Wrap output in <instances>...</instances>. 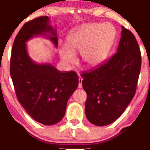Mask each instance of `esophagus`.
<instances>
[{"instance_id": "1", "label": "esophagus", "mask_w": 150, "mask_h": 150, "mask_svg": "<svg viewBox=\"0 0 150 150\" xmlns=\"http://www.w3.org/2000/svg\"><path fill=\"white\" fill-rule=\"evenodd\" d=\"M79 89H81V88L83 87V85H82V83H83V79H82L81 78H79Z\"/></svg>"}]
</instances>
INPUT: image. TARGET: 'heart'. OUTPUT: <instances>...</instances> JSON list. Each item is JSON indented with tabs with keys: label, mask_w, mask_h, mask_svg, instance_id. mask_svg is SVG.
<instances>
[{
	"label": "heart",
	"mask_w": 150,
	"mask_h": 150,
	"mask_svg": "<svg viewBox=\"0 0 150 150\" xmlns=\"http://www.w3.org/2000/svg\"><path fill=\"white\" fill-rule=\"evenodd\" d=\"M115 38V30L110 24H85L68 35L67 43L60 42L59 55L62 62L69 67L76 61V54L81 52L84 64L96 67L107 57Z\"/></svg>",
	"instance_id": "obj_1"
}]
</instances>
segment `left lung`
<instances>
[{
  "label": "left lung",
  "mask_w": 150,
  "mask_h": 150,
  "mask_svg": "<svg viewBox=\"0 0 150 150\" xmlns=\"http://www.w3.org/2000/svg\"><path fill=\"white\" fill-rule=\"evenodd\" d=\"M117 53L83 74L87 98L85 114L91 124L104 126L120 117L134 97L141 71V51L132 32L122 26Z\"/></svg>",
  "instance_id": "8db88e82"
}]
</instances>
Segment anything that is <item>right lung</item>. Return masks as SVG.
Here are the masks:
<instances>
[{
	"instance_id": "right-lung-1",
	"label": "right lung",
	"mask_w": 150,
	"mask_h": 150,
	"mask_svg": "<svg viewBox=\"0 0 150 150\" xmlns=\"http://www.w3.org/2000/svg\"><path fill=\"white\" fill-rule=\"evenodd\" d=\"M48 16L26 22L16 35L11 50L10 74L18 101L31 117L51 126L65 115L67 103L79 85L75 71H61L49 63H38L28 54L26 43L44 36L58 46L57 30Z\"/></svg>"
}]
</instances>
